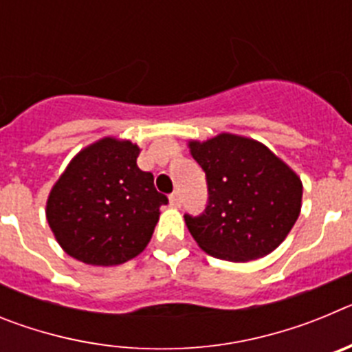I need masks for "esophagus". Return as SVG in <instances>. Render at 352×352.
Masks as SVG:
<instances>
[{
	"label": "esophagus",
	"mask_w": 352,
	"mask_h": 352,
	"mask_svg": "<svg viewBox=\"0 0 352 352\" xmlns=\"http://www.w3.org/2000/svg\"><path fill=\"white\" fill-rule=\"evenodd\" d=\"M169 203H170V206H174V208L182 206V195H179V192H173V194H170Z\"/></svg>",
	"instance_id": "obj_1"
}]
</instances>
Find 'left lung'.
Returning <instances> with one entry per match:
<instances>
[{
	"mask_svg": "<svg viewBox=\"0 0 352 352\" xmlns=\"http://www.w3.org/2000/svg\"><path fill=\"white\" fill-rule=\"evenodd\" d=\"M206 173L208 204L185 222L206 254L232 263L268 256L285 239L301 211L298 174L254 139L219 133L188 142Z\"/></svg>",
	"mask_w": 352,
	"mask_h": 352,
	"instance_id": "left-lung-1",
	"label": "left lung"
}]
</instances>
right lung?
I'll return each mask as SVG.
<instances>
[{"mask_svg":"<svg viewBox=\"0 0 352 352\" xmlns=\"http://www.w3.org/2000/svg\"><path fill=\"white\" fill-rule=\"evenodd\" d=\"M139 153L133 142L104 138L80 149L54 183L45 214L68 256L116 266L149 243L167 197L138 167Z\"/></svg>","mask_w":352,"mask_h":352,"instance_id":"add662e5","label":"right lung"}]
</instances>
